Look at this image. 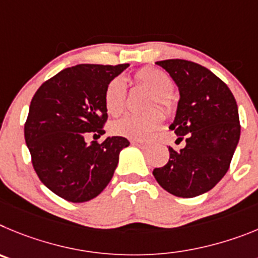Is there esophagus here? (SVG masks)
<instances>
[{
	"mask_svg": "<svg viewBox=\"0 0 258 258\" xmlns=\"http://www.w3.org/2000/svg\"><path fill=\"white\" fill-rule=\"evenodd\" d=\"M131 144L134 146H144V145H146L145 141H143V140H131Z\"/></svg>",
	"mask_w": 258,
	"mask_h": 258,
	"instance_id": "esophagus-1",
	"label": "esophagus"
}]
</instances>
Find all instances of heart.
<instances>
[{"instance_id":"heart-1","label":"heart","mask_w":258,"mask_h":258,"mask_svg":"<svg viewBox=\"0 0 258 258\" xmlns=\"http://www.w3.org/2000/svg\"><path fill=\"white\" fill-rule=\"evenodd\" d=\"M134 82L152 92L148 108H154L155 104L163 110L169 112L172 106V96L169 94L173 86L172 78L164 71L155 67H145L135 73ZM104 105L110 115H119L126 106V85L120 77L113 78L106 85L104 91ZM163 122V114L158 109H152L143 115L128 114L112 123V132L118 136L144 140L148 139Z\"/></svg>"}]
</instances>
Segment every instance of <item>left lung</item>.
I'll return each instance as SVG.
<instances>
[{"mask_svg": "<svg viewBox=\"0 0 258 258\" xmlns=\"http://www.w3.org/2000/svg\"><path fill=\"white\" fill-rule=\"evenodd\" d=\"M175 81L180 92L169 128L186 145L171 146L169 159L153 175L172 196L192 198L210 191L227 172L240 138L238 105L226 85L210 69L181 59L155 62Z\"/></svg>", "mask_w": 258, "mask_h": 258, "instance_id": "obj_1", "label": "left lung"}]
</instances>
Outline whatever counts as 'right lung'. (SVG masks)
I'll return each instance as SVG.
<instances>
[{"instance_id": "obj_1", "label": "right lung", "mask_w": 258, "mask_h": 258, "mask_svg": "<svg viewBox=\"0 0 258 258\" xmlns=\"http://www.w3.org/2000/svg\"><path fill=\"white\" fill-rule=\"evenodd\" d=\"M130 64H78L62 69L41 85L29 105L24 138L39 180L60 198L73 203L94 199L110 182L120 150L130 145L122 136L101 144L108 113L104 91Z\"/></svg>"}]
</instances>
